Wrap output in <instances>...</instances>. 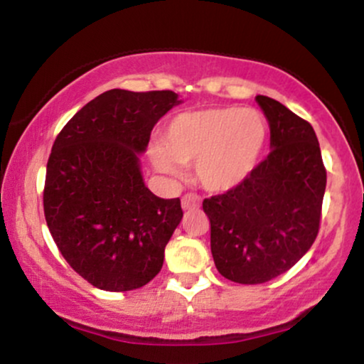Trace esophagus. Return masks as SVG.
Segmentation results:
<instances>
[{"label": "esophagus", "instance_id": "obj_1", "mask_svg": "<svg viewBox=\"0 0 364 364\" xmlns=\"http://www.w3.org/2000/svg\"><path fill=\"white\" fill-rule=\"evenodd\" d=\"M181 205H183V208H185V210H191V208H196V207L200 205L198 196H195V195H191V193L185 195L181 198Z\"/></svg>", "mask_w": 364, "mask_h": 364}]
</instances>
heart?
Masks as SVG:
<instances>
[{"label": "heart", "mask_w": 364, "mask_h": 364, "mask_svg": "<svg viewBox=\"0 0 364 364\" xmlns=\"http://www.w3.org/2000/svg\"><path fill=\"white\" fill-rule=\"evenodd\" d=\"M267 140V123L252 107H210L178 114L162 133L152 161L162 173L178 174L179 164L195 162L205 190L228 191L252 173Z\"/></svg>", "instance_id": "obj_1"}]
</instances>
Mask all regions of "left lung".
Here are the masks:
<instances>
[{"label": "left lung", "instance_id": "1", "mask_svg": "<svg viewBox=\"0 0 364 364\" xmlns=\"http://www.w3.org/2000/svg\"><path fill=\"white\" fill-rule=\"evenodd\" d=\"M257 102L272 150L240 185L203 200L217 270L237 284L272 281L311 248L327 185L311 124L275 99Z\"/></svg>", "mask_w": 364, "mask_h": 364}]
</instances>
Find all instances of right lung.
Returning <instances> with one entry per match:
<instances>
[{
	"mask_svg": "<svg viewBox=\"0 0 364 364\" xmlns=\"http://www.w3.org/2000/svg\"><path fill=\"white\" fill-rule=\"evenodd\" d=\"M176 104L173 90H107L54 140L46 223L70 267L99 289H139L161 272L166 245L181 223V202L145 186L139 154Z\"/></svg>",
	"mask_w": 364,
	"mask_h": 364,
	"instance_id": "add662e5",
	"label": "right lung"
}]
</instances>
